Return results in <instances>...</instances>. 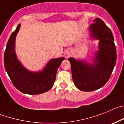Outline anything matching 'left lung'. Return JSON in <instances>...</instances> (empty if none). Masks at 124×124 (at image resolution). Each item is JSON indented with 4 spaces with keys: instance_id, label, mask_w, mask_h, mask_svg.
<instances>
[{
    "instance_id": "8db88e82",
    "label": "left lung",
    "mask_w": 124,
    "mask_h": 124,
    "mask_svg": "<svg viewBox=\"0 0 124 124\" xmlns=\"http://www.w3.org/2000/svg\"><path fill=\"white\" fill-rule=\"evenodd\" d=\"M89 27V36L98 40V50L90 63L86 61L68 59L71 64L75 85L83 91H92L101 88L110 78L117 59L116 48L111 30L103 21L96 18Z\"/></svg>"
}]
</instances>
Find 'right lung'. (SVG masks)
Here are the masks:
<instances>
[{"mask_svg":"<svg viewBox=\"0 0 124 124\" xmlns=\"http://www.w3.org/2000/svg\"><path fill=\"white\" fill-rule=\"evenodd\" d=\"M18 24L7 44L4 53V65L13 85L23 93L39 94L51 89L55 80L57 71L65 58L51 59L41 70L32 72L20 62L15 52V40L20 28Z\"/></svg>","mask_w":124,"mask_h":124,"instance_id":"1","label":"right lung"}]
</instances>
